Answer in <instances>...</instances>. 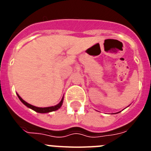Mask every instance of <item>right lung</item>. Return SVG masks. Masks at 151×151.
I'll use <instances>...</instances> for the list:
<instances>
[{"label":"right lung","instance_id":"add662e5","mask_svg":"<svg viewBox=\"0 0 151 151\" xmlns=\"http://www.w3.org/2000/svg\"><path fill=\"white\" fill-rule=\"evenodd\" d=\"M17 95H18L19 99L20 100L21 102H22V104H24L26 105V106H28V107L31 108L32 110H35V112H38V113H49V112L55 111V110H58V109H59V108H60V106H62L63 101V99L62 98V100H61L60 102L58 104L56 105V106H49V107H37V106H32V105H31V104H28V103L26 102V101H24V100H22V98L20 97V96H19V94H17Z\"/></svg>","mask_w":151,"mask_h":151}]
</instances>
